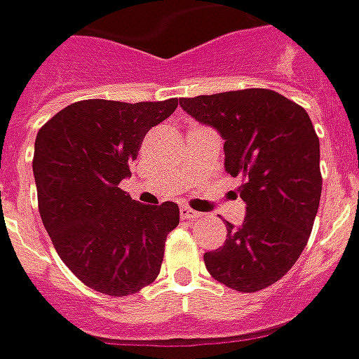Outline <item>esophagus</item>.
<instances>
[{
    "label": "esophagus",
    "instance_id": "34e87169",
    "mask_svg": "<svg viewBox=\"0 0 359 359\" xmlns=\"http://www.w3.org/2000/svg\"><path fill=\"white\" fill-rule=\"evenodd\" d=\"M180 215H182V219H189V222H194V219L201 217L200 212H194V210H191V208H187V205H184V208L180 210Z\"/></svg>",
    "mask_w": 359,
    "mask_h": 359
}]
</instances>
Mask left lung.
I'll return each mask as SVG.
<instances>
[{"mask_svg":"<svg viewBox=\"0 0 359 359\" xmlns=\"http://www.w3.org/2000/svg\"><path fill=\"white\" fill-rule=\"evenodd\" d=\"M182 109L224 137L226 172L241 175L240 228L226 224L205 268L238 292H259L283 278L304 252L320 208V140L302 105L271 90L182 97Z\"/></svg>","mask_w":359,"mask_h":359,"instance_id":"8db88e82","label":"left lung"}]
</instances>
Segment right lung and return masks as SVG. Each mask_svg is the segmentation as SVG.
Returning a JSON list of instances; mask_svg holds the SVG:
<instances>
[{
	"label": "right lung",
	"instance_id": "add662e5",
	"mask_svg": "<svg viewBox=\"0 0 359 359\" xmlns=\"http://www.w3.org/2000/svg\"><path fill=\"white\" fill-rule=\"evenodd\" d=\"M177 100L123 104L83 100L37 131L39 215L63 264L91 290L130 296L158 278L165 238L180 224L173 201L144 205L119 187L145 133Z\"/></svg>",
	"mask_w": 359,
	"mask_h": 359
}]
</instances>
